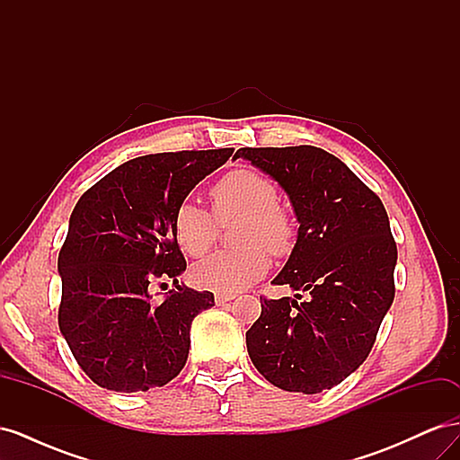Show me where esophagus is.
<instances>
[{
    "label": "esophagus",
    "instance_id": "esophagus-1",
    "mask_svg": "<svg viewBox=\"0 0 460 460\" xmlns=\"http://www.w3.org/2000/svg\"><path fill=\"white\" fill-rule=\"evenodd\" d=\"M234 297H235L234 294H217V296H215V303H217V305H225V303L232 301Z\"/></svg>",
    "mask_w": 460,
    "mask_h": 460
}]
</instances>
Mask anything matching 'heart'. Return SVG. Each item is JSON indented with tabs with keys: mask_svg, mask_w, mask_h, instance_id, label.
<instances>
[{
	"mask_svg": "<svg viewBox=\"0 0 460 460\" xmlns=\"http://www.w3.org/2000/svg\"><path fill=\"white\" fill-rule=\"evenodd\" d=\"M213 213L193 201L180 203L174 235L190 257H203L218 240V225L242 217L235 228L238 249L218 252L191 269V280L203 289L240 291L267 274L272 257H288L297 243V222L280 203L274 180L253 169H235L211 188Z\"/></svg>",
	"mask_w": 460,
	"mask_h": 460,
	"instance_id": "heart-1",
	"label": "heart"
}]
</instances>
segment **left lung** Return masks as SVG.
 I'll use <instances>...</instances> for the list:
<instances>
[{"label": "left lung", "instance_id": "left-lung-1", "mask_svg": "<svg viewBox=\"0 0 460 460\" xmlns=\"http://www.w3.org/2000/svg\"><path fill=\"white\" fill-rule=\"evenodd\" d=\"M294 203L297 243L274 286L309 297H261L247 353L272 385L320 394L365 363L395 297L397 245L380 198L314 146L242 147Z\"/></svg>", "mask_w": 460, "mask_h": 460}]
</instances>
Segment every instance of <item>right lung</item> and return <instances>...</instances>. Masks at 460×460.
Wrapping results in <instances>:
<instances>
[{"label":"right lung","mask_w":460,"mask_h":460,"mask_svg":"<svg viewBox=\"0 0 460 460\" xmlns=\"http://www.w3.org/2000/svg\"><path fill=\"white\" fill-rule=\"evenodd\" d=\"M234 147L171 151L117 166L82 193L59 252V330L90 380L111 392H147L184 368L191 320L213 307L211 291L178 286L186 261L174 213L191 188ZM172 279L161 304L150 284Z\"/></svg>","instance_id":"obj_1"}]
</instances>
